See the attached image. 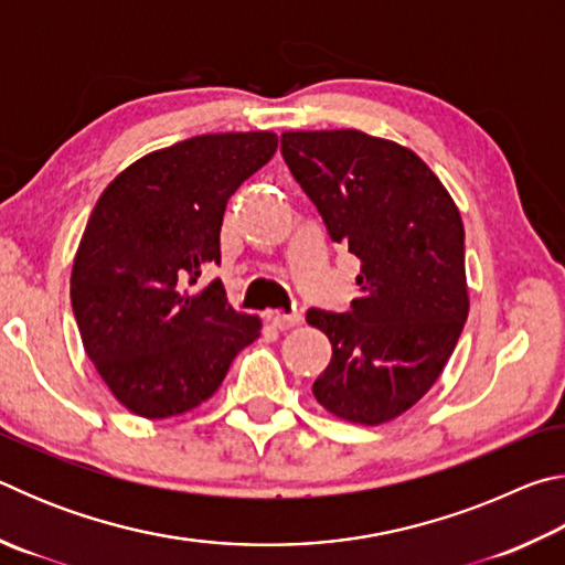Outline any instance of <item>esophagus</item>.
<instances>
[{
	"mask_svg": "<svg viewBox=\"0 0 565 565\" xmlns=\"http://www.w3.org/2000/svg\"><path fill=\"white\" fill-rule=\"evenodd\" d=\"M269 319H271V323H274V329L289 331V329H294V327H299V323H301V313H274V317H269Z\"/></svg>",
	"mask_w": 565,
	"mask_h": 565,
	"instance_id": "esophagus-1",
	"label": "esophagus"
}]
</instances>
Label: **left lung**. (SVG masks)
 <instances>
[{
	"instance_id": "left-lung-1",
	"label": "left lung",
	"mask_w": 565,
	"mask_h": 565,
	"mask_svg": "<svg viewBox=\"0 0 565 565\" xmlns=\"http://www.w3.org/2000/svg\"><path fill=\"white\" fill-rule=\"evenodd\" d=\"M281 154L331 242L361 262V296L347 313H306L333 351L313 396L351 424H386L436 384L463 331L461 214L396 141L359 129L284 131Z\"/></svg>"
}]
</instances>
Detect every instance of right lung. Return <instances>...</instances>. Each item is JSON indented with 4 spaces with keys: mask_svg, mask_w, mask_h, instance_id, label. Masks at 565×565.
Here are the masks:
<instances>
[{
    "mask_svg": "<svg viewBox=\"0 0 565 565\" xmlns=\"http://www.w3.org/2000/svg\"><path fill=\"white\" fill-rule=\"evenodd\" d=\"M271 131L202 134L151 151L104 189L72 269L87 356L121 406L145 418L196 408L222 386L262 321L234 311L218 279L226 202L274 157Z\"/></svg>",
    "mask_w": 565,
    "mask_h": 565,
    "instance_id": "1",
    "label": "right lung"
}]
</instances>
